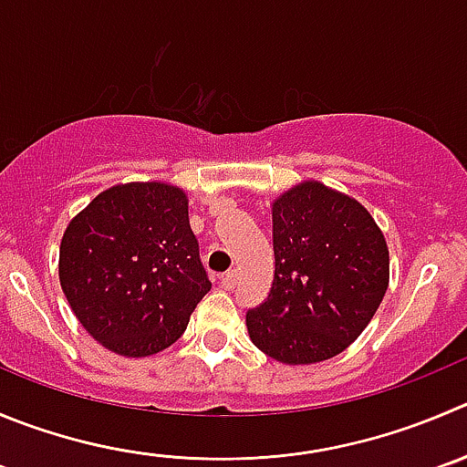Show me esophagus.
I'll return each instance as SVG.
<instances>
[{"instance_id": "1", "label": "esophagus", "mask_w": 467, "mask_h": 467, "mask_svg": "<svg viewBox=\"0 0 467 467\" xmlns=\"http://www.w3.org/2000/svg\"><path fill=\"white\" fill-rule=\"evenodd\" d=\"M236 282H238V273H236V270H229V273L222 275V279H220L222 288H234V286H236Z\"/></svg>"}]
</instances>
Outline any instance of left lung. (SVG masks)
<instances>
[{"instance_id": "1", "label": "left lung", "mask_w": 467, "mask_h": 467, "mask_svg": "<svg viewBox=\"0 0 467 467\" xmlns=\"http://www.w3.org/2000/svg\"><path fill=\"white\" fill-rule=\"evenodd\" d=\"M273 286L245 318L250 339L284 364L339 355L388 291L389 254L374 217L323 183L297 185L273 203Z\"/></svg>"}]
</instances>
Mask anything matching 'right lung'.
I'll return each mask as SVG.
<instances>
[{"mask_svg":"<svg viewBox=\"0 0 467 467\" xmlns=\"http://www.w3.org/2000/svg\"><path fill=\"white\" fill-rule=\"evenodd\" d=\"M59 279L105 348L146 358L174 344L211 291L183 190L128 183L98 194L66 229Z\"/></svg>","mask_w":467,"mask_h":467,"instance_id":"add662e5","label":"right lung"}]
</instances>
